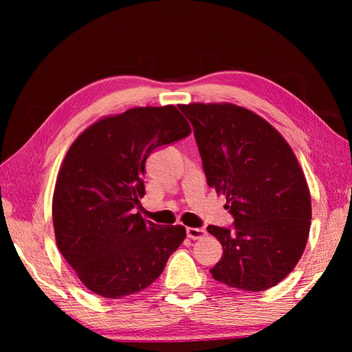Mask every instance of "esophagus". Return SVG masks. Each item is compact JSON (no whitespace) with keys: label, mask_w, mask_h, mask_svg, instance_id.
Returning a JSON list of instances; mask_svg holds the SVG:
<instances>
[{"label":"esophagus","mask_w":352,"mask_h":352,"mask_svg":"<svg viewBox=\"0 0 352 352\" xmlns=\"http://www.w3.org/2000/svg\"><path fill=\"white\" fill-rule=\"evenodd\" d=\"M206 234V231L204 228H186V236L189 237V239L192 241H197V239H201Z\"/></svg>","instance_id":"esophagus-1"}]
</instances>
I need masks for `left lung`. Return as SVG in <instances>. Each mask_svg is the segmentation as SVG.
I'll use <instances>...</instances> for the list:
<instances>
[{
	"label": "left lung",
	"instance_id": "obj_1",
	"mask_svg": "<svg viewBox=\"0 0 352 352\" xmlns=\"http://www.w3.org/2000/svg\"><path fill=\"white\" fill-rule=\"evenodd\" d=\"M194 127L208 186L226 197L231 228L210 225L223 254L210 270L230 287L262 292L295 269L312 206L294 151L265 119L234 104L180 105Z\"/></svg>",
	"mask_w": 352,
	"mask_h": 352
}]
</instances>
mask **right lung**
<instances>
[{
  "mask_svg": "<svg viewBox=\"0 0 352 352\" xmlns=\"http://www.w3.org/2000/svg\"><path fill=\"white\" fill-rule=\"evenodd\" d=\"M190 133L174 105L99 119L77 136L58 170L52 222L57 247L82 284L104 298L148 287L180 247L182 225L144 222L146 160Z\"/></svg>",
  "mask_w": 352,
  "mask_h": 352,
  "instance_id": "right-lung-1",
  "label": "right lung"
}]
</instances>
